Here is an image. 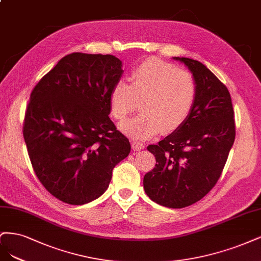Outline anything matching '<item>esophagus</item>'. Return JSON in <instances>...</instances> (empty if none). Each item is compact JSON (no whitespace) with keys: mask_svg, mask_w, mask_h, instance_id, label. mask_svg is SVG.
Wrapping results in <instances>:
<instances>
[{"mask_svg":"<svg viewBox=\"0 0 261 261\" xmlns=\"http://www.w3.org/2000/svg\"><path fill=\"white\" fill-rule=\"evenodd\" d=\"M144 147H145V145L143 144V143H141V142H138V141H133L132 142V148L134 150H141V149H143Z\"/></svg>","mask_w":261,"mask_h":261,"instance_id":"obj_1","label":"esophagus"}]
</instances>
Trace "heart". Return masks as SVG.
Wrapping results in <instances>:
<instances>
[{"mask_svg": "<svg viewBox=\"0 0 261 261\" xmlns=\"http://www.w3.org/2000/svg\"><path fill=\"white\" fill-rule=\"evenodd\" d=\"M130 80L131 85L117 81L109 94L112 115L119 121L136 111L141 100L142 112L120 125L123 132L144 140L161 130L172 132L188 120L197 95L191 72L149 57L134 67Z\"/></svg>", "mask_w": 261, "mask_h": 261, "instance_id": "b5f03b06", "label": "heart"}]
</instances>
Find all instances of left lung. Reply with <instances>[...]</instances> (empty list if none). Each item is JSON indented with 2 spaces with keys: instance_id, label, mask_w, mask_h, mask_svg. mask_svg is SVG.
Wrapping results in <instances>:
<instances>
[{
  "instance_id": "1",
  "label": "left lung",
  "mask_w": 261,
  "mask_h": 261,
  "mask_svg": "<svg viewBox=\"0 0 261 261\" xmlns=\"http://www.w3.org/2000/svg\"><path fill=\"white\" fill-rule=\"evenodd\" d=\"M193 73L197 86L194 107L179 129L147 149L156 158L144 175V190L155 203L183 208L196 203L219 180L235 139L229 90L205 65L173 57Z\"/></svg>"
}]
</instances>
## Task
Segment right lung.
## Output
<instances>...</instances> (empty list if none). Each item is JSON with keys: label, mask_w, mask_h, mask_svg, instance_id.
<instances>
[{"label": "right lung", "mask_w": 261, "mask_h": 261, "mask_svg": "<svg viewBox=\"0 0 261 261\" xmlns=\"http://www.w3.org/2000/svg\"><path fill=\"white\" fill-rule=\"evenodd\" d=\"M114 55L71 53L33 88L22 134L30 162L47 192L83 205L107 190L113 169L130 153L109 118V94L122 74Z\"/></svg>", "instance_id": "1"}]
</instances>
